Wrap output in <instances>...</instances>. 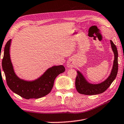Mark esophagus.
Here are the masks:
<instances>
[{
	"instance_id": "34e87169",
	"label": "esophagus",
	"mask_w": 124,
	"mask_h": 124,
	"mask_svg": "<svg viewBox=\"0 0 124 124\" xmlns=\"http://www.w3.org/2000/svg\"><path fill=\"white\" fill-rule=\"evenodd\" d=\"M67 67H68V68H71V67H73V63H72V62L70 61H69L67 62Z\"/></svg>"
}]
</instances>
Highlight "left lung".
I'll list each match as a JSON object with an SVG mask.
<instances>
[{
  "instance_id": "1",
  "label": "left lung",
  "mask_w": 124,
  "mask_h": 124,
  "mask_svg": "<svg viewBox=\"0 0 124 124\" xmlns=\"http://www.w3.org/2000/svg\"><path fill=\"white\" fill-rule=\"evenodd\" d=\"M111 48L114 53V58L112 70L106 79L99 84H92L88 81L80 71L77 70L78 75L75 80L76 89L78 93L85 95H96L104 92L115 80L118 70V53L116 45L110 40Z\"/></svg>"
}]
</instances>
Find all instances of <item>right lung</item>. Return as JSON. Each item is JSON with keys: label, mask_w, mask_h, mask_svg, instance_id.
I'll use <instances>...</instances> for the list:
<instances>
[{"label": "right lung", "mask_w": 124, "mask_h": 124, "mask_svg": "<svg viewBox=\"0 0 124 124\" xmlns=\"http://www.w3.org/2000/svg\"><path fill=\"white\" fill-rule=\"evenodd\" d=\"M11 40H8L4 48L2 68L5 73L6 82L15 93L26 99H39L46 95L51 92L56 78L65 71L63 65L54 66L33 80H25L16 74L10 57Z\"/></svg>", "instance_id": "obj_1"}]
</instances>
